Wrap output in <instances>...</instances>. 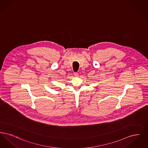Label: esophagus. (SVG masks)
<instances>
[{
  "instance_id": "1",
  "label": "esophagus",
  "mask_w": 148,
  "mask_h": 148,
  "mask_svg": "<svg viewBox=\"0 0 148 148\" xmlns=\"http://www.w3.org/2000/svg\"><path fill=\"white\" fill-rule=\"evenodd\" d=\"M74 76H75V77H78V73H77V72L74 73Z\"/></svg>"
}]
</instances>
